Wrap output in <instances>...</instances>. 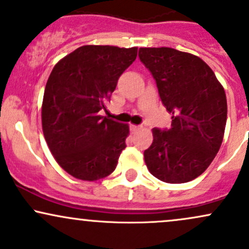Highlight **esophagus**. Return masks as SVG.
<instances>
[{
    "mask_svg": "<svg viewBox=\"0 0 249 249\" xmlns=\"http://www.w3.org/2000/svg\"><path fill=\"white\" fill-rule=\"evenodd\" d=\"M130 128H131V131H138V130H141V126H138V125H133V124H131L130 125Z\"/></svg>",
    "mask_w": 249,
    "mask_h": 249,
    "instance_id": "1",
    "label": "esophagus"
}]
</instances>
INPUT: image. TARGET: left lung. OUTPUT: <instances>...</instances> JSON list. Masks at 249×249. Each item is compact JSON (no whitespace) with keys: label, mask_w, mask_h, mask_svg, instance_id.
I'll use <instances>...</instances> for the list:
<instances>
[{"label":"left lung","mask_w":249,"mask_h":249,"mask_svg":"<svg viewBox=\"0 0 249 249\" xmlns=\"http://www.w3.org/2000/svg\"><path fill=\"white\" fill-rule=\"evenodd\" d=\"M139 58L156 79L172 115L170 130L153 128L144 152L152 176L182 184L204 173L215 158L227 121V99L213 70L192 53L172 48H141Z\"/></svg>","instance_id":"left-lung-1"}]
</instances>
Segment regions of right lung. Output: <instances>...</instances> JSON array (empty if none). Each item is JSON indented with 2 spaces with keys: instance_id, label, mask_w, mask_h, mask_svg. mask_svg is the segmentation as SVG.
Returning <instances> with one entry per match:
<instances>
[{
  "instance_id": "obj_1",
  "label": "right lung",
  "mask_w": 249,
  "mask_h": 249,
  "mask_svg": "<svg viewBox=\"0 0 249 249\" xmlns=\"http://www.w3.org/2000/svg\"><path fill=\"white\" fill-rule=\"evenodd\" d=\"M138 48L83 45L53 67L42 103V128L55 160L77 179L115 171L130 127L99 115Z\"/></svg>"
}]
</instances>
